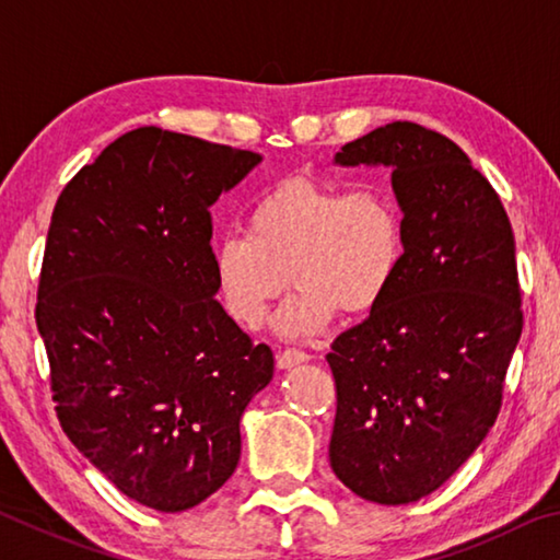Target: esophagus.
I'll list each match as a JSON object with an SVG mask.
<instances>
[{"label":"esophagus","instance_id":"34e87169","mask_svg":"<svg viewBox=\"0 0 560 560\" xmlns=\"http://www.w3.org/2000/svg\"><path fill=\"white\" fill-rule=\"evenodd\" d=\"M279 360V368H293L299 363H306V360H311L308 353H303V350H296V348H287L283 353L277 355Z\"/></svg>","mask_w":560,"mask_h":560}]
</instances>
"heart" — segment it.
<instances>
[{
    "mask_svg": "<svg viewBox=\"0 0 560 560\" xmlns=\"http://www.w3.org/2000/svg\"><path fill=\"white\" fill-rule=\"evenodd\" d=\"M402 252V212L390 189L348 192L291 177L252 205L244 234L214 244L212 271L224 311L244 328L261 326L287 283H296L271 326L281 338H308L340 308L358 316L381 306Z\"/></svg>",
    "mask_w": 560,
    "mask_h": 560,
    "instance_id": "obj_1",
    "label": "heart"
}]
</instances>
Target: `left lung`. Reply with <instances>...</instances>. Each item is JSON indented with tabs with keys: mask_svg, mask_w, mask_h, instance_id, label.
Instances as JSON below:
<instances>
[{
	"mask_svg": "<svg viewBox=\"0 0 560 560\" xmlns=\"http://www.w3.org/2000/svg\"><path fill=\"white\" fill-rule=\"evenodd\" d=\"M334 163L393 170L405 252L381 306L326 355L338 393L330 467L360 499L412 504L499 415L524 326L514 232L464 150L417 122L375 128Z\"/></svg>",
	"mask_w": 560,
	"mask_h": 560,
	"instance_id": "left-lung-1",
	"label": "left lung"
}]
</instances>
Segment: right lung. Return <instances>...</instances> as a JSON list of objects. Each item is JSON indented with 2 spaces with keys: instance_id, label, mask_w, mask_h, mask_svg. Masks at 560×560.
I'll return each instance as SVG.
<instances>
[{
  "instance_id": "1",
  "label": "right lung",
  "mask_w": 560,
  "mask_h": 560,
  "mask_svg": "<svg viewBox=\"0 0 560 560\" xmlns=\"http://www.w3.org/2000/svg\"><path fill=\"white\" fill-rule=\"evenodd\" d=\"M261 155L145 126L63 187L36 328L73 447L128 499L192 509L232 477L240 422L273 377L217 301L210 207Z\"/></svg>"
}]
</instances>
